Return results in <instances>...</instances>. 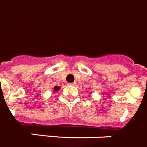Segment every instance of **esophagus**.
<instances>
[{
  "instance_id": "1",
  "label": "esophagus",
  "mask_w": 147,
  "mask_h": 147,
  "mask_svg": "<svg viewBox=\"0 0 147 147\" xmlns=\"http://www.w3.org/2000/svg\"><path fill=\"white\" fill-rule=\"evenodd\" d=\"M68 85L69 86H75L76 85V83H75V82H74V83H69Z\"/></svg>"
}]
</instances>
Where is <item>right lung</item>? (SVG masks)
<instances>
[{"instance_id": "obj_1", "label": "right lung", "mask_w": 147, "mask_h": 147, "mask_svg": "<svg viewBox=\"0 0 147 147\" xmlns=\"http://www.w3.org/2000/svg\"><path fill=\"white\" fill-rule=\"evenodd\" d=\"M59 88H60V87L55 86V87H54V91H55V92H57V91H59Z\"/></svg>"}]
</instances>
